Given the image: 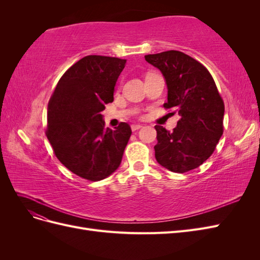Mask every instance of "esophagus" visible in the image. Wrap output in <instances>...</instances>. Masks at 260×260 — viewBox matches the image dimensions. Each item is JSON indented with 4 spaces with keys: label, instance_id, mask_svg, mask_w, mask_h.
<instances>
[{
    "label": "esophagus",
    "instance_id": "obj_1",
    "mask_svg": "<svg viewBox=\"0 0 260 260\" xmlns=\"http://www.w3.org/2000/svg\"><path fill=\"white\" fill-rule=\"evenodd\" d=\"M142 127H143L142 124H132V125H131V130H132L133 132H135V131H137V130L141 129Z\"/></svg>",
    "mask_w": 260,
    "mask_h": 260
}]
</instances>
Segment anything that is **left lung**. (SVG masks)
<instances>
[{"label":"left lung","mask_w":260,"mask_h":260,"mask_svg":"<svg viewBox=\"0 0 260 260\" xmlns=\"http://www.w3.org/2000/svg\"><path fill=\"white\" fill-rule=\"evenodd\" d=\"M158 68L168 89L165 108H174L180 120L170 132L155 125L156 160L166 169L183 174L200 167L214 153L223 133L224 104L206 67L179 51L145 55Z\"/></svg>","instance_id":"1"}]
</instances>
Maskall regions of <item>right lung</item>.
<instances>
[{"mask_svg": "<svg viewBox=\"0 0 260 260\" xmlns=\"http://www.w3.org/2000/svg\"><path fill=\"white\" fill-rule=\"evenodd\" d=\"M125 61L85 56L61 76L50 99L46 137L58 160L83 179L100 181L115 172L132 133L127 122L105 128L101 114L114 101Z\"/></svg>", "mask_w": 260, "mask_h": 260, "instance_id": "add662e5", "label": "right lung"}]
</instances>
